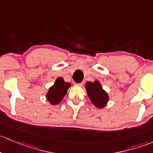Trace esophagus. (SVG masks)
Masks as SVG:
<instances>
[{
    "label": "esophagus",
    "mask_w": 153,
    "mask_h": 153,
    "mask_svg": "<svg viewBox=\"0 0 153 153\" xmlns=\"http://www.w3.org/2000/svg\"><path fill=\"white\" fill-rule=\"evenodd\" d=\"M83 84H84V83H83V82H80V83H75V85H78V86H82V85Z\"/></svg>",
    "instance_id": "1"
}]
</instances>
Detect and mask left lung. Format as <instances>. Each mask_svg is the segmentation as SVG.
Wrapping results in <instances>:
<instances>
[{"mask_svg": "<svg viewBox=\"0 0 153 153\" xmlns=\"http://www.w3.org/2000/svg\"><path fill=\"white\" fill-rule=\"evenodd\" d=\"M86 90L89 99L97 108H102L108 101V94L102 89V85L98 81L94 82H88L85 84Z\"/></svg>", "mask_w": 153, "mask_h": 153, "instance_id": "left-lung-1", "label": "left lung"}]
</instances>
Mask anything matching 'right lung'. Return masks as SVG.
<instances>
[{"instance_id": "add662e5", "label": "right lung", "mask_w": 153, "mask_h": 153, "mask_svg": "<svg viewBox=\"0 0 153 153\" xmlns=\"http://www.w3.org/2000/svg\"><path fill=\"white\" fill-rule=\"evenodd\" d=\"M70 87V83L65 82L62 77H58L55 81L54 85L48 90L46 95L47 100L49 101L51 105L59 103L65 97L68 89Z\"/></svg>"}]
</instances>
